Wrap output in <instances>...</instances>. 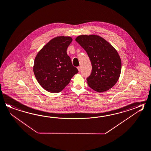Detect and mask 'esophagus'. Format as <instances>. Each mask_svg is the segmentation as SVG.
Masks as SVG:
<instances>
[{"label": "esophagus", "mask_w": 151, "mask_h": 151, "mask_svg": "<svg viewBox=\"0 0 151 151\" xmlns=\"http://www.w3.org/2000/svg\"><path fill=\"white\" fill-rule=\"evenodd\" d=\"M77 69H78V70L79 72H80L81 70V68L80 66H78V67H77Z\"/></svg>", "instance_id": "esophagus-1"}]
</instances>
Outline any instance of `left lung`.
Segmentation results:
<instances>
[{"instance_id":"left-lung-1","label":"left lung","mask_w":151,"mask_h":151,"mask_svg":"<svg viewBox=\"0 0 151 151\" xmlns=\"http://www.w3.org/2000/svg\"><path fill=\"white\" fill-rule=\"evenodd\" d=\"M75 40L86 51L91 62V73L86 78L89 86L99 92L111 89L121 73L122 62L117 50L99 35H82Z\"/></svg>"}]
</instances>
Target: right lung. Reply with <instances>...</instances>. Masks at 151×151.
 <instances>
[{
	"instance_id": "add662e5",
	"label": "right lung",
	"mask_w": 151,
	"mask_h": 151,
	"mask_svg": "<svg viewBox=\"0 0 151 151\" xmlns=\"http://www.w3.org/2000/svg\"><path fill=\"white\" fill-rule=\"evenodd\" d=\"M72 40L69 37H55L35 57L33 67L35 76L40 86L48 92L61 91L78 72L67 54Z\"/></svg>"
}]
</instances>
